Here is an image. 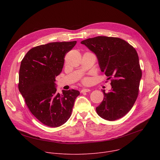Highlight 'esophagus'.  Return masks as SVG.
<instances>
[{
    "instance_id": "34e87169",
    "label": "esophagus",
    "mask_w": 160,
    "mask_h": 160,
    "mask_svg": "<svg viewBox=\"0 0 160 160\" xmlns=\"http://www.w3.org/2000/svg\"><path fill=\"white\" fill-rule=\"evenodd\" d=\"M91 90L88 88H83L81 90V93H86V92H89Z\"/></svg>"
}]
</instances>
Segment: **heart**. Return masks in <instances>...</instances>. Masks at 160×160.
Masks as SVG:
<instances>
[{
    "instance_id": "b5f03b06",
    "label": "heart",
    "mask_w": 160,
    "mask_h": 160,
    "mask_svg": "<svg viewBox=\"0 0 160 160\" xmlns=\"http://www.w3.org/2000/svg\"><path fill=\"white\" fill-rule=\"evenodd\" d=\"M83 82H87V80H86V79H85L84 80H83Z\"/></svg>"
}]
</instances>
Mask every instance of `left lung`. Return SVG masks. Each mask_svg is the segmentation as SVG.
<instances>
[{
	"label": "left lung",
	"mask_w": 160,
	"mask_h": 160,
	"mask_svg": "<svg viewBox=\"0 0 160 160\" xmlns=\"http://www.w3.org/2000/svg\"><path fill=\"white\" fill-rule=\"evenodd\" d=\"M95 54L102 72L111 80L112 89L102 90L104 99L96 110L108 121L124 117L137 99L142 77L139 57L136 49L118 38L98 36L81 41Z\"/></svg>",
	"instance_id": "8db88e82"
}]
</instances>
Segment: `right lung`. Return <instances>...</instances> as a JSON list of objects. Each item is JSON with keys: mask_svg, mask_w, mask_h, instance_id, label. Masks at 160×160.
<instances>
[{"mask_svg": "<svg viewBox=\"0 0 160 160\" xmlns=\"http://www.w3.org/2000/svg\"><path fill=\"white\" fill-rule=\"evenodd\" d=\"M77 41L53 42L30 49L21 63L19 90L30 112L45 125L58 127L71 115L77 90L57 92L56 77L61 73L66 53Z\"/></svg>", "mask_w": 160, "mask_h": 160, "instance_id": "1", "label": "right lung"}]
</instances>
